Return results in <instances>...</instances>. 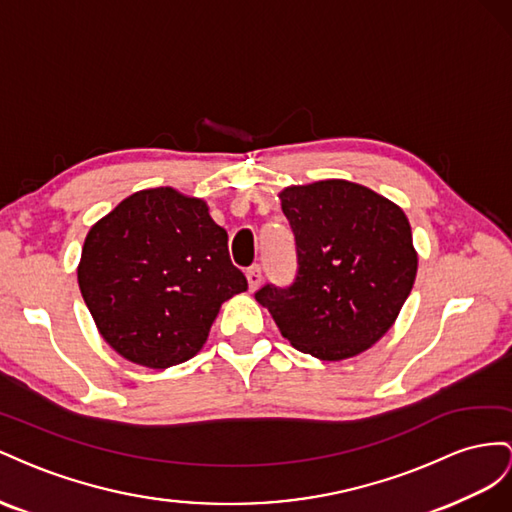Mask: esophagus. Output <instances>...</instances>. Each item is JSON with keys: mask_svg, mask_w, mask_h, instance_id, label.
<instances>
[{"mask_svg": "<svg viewBox=\"0 0 512 512\" xmlns=\"http://www.w3.org/2000/svg\"><path fill=\"white\" fill-rule=\"evenodd\" d=\"M246 281H248V287L251 289H257L259 283H261V266H251L246 270Z\"/></svg>", "mask_w": 512, "mask_h": 512, "instance_id": "1", "label": "esophagus"}]
</instances>
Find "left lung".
I'll use <instances>...</instances> for the list:
<instances>
[{
	"label": "left lung",
	"instance_id": "left-lung-1",
	"mask_svg": "<svg viewBox=\"0 0 512 512\" xmlns=\"http://www.w3.org/2000/svg\"><path fill=\"white\" fill-rule=\"evenodd\" d=\"M296 238L298 272L289 287H261L283 337L319 360H345L377 343L416 281L412 227L397 203L347 180L281 191Z\"/></svg>",
	"mask_w": 512,
	"mask_h": 512
}]
</instances>
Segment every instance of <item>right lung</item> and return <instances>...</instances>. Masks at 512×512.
<instances>
[{"mask_svg":"<svg viewBox=\"0 0 512 512\" xmlns=\"http://www.w3.org/2000/svg\"><path fill=\"white\" fill-rule=\"evenodd\" d=\"M77 279L102 339L148 369L191 360L221 304L248 289L208 203L169 186L130 195L100 218Z\"/></svg>","mask_w":512,"mask_h":512,"instance_id":"obj_1","label":"right lung"}]
</instances>
